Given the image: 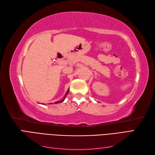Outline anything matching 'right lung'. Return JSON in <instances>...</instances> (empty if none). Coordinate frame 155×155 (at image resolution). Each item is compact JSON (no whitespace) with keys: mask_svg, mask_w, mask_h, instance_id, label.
Listing matches in <instances>:
<instances>
[{"mask_svg":"<svg viewBox=\"0 0 155 155\" xmlns=\"http://www.w3.org/2000/svg\"><path fill=\"white\" fill-rule=\"evenodd\" d=\"M68 92H69V89H68V91H67V93H66V94H65V96H64V98L63 99L61 100V101H56V102H55V104H59V103H61V102H63L64 100V99H65V97H66V96H67V95L68 94Z\"/></svg>","mask_w":155,"mask_h":155,"instance_id":"1","label":"right lung"}]
</instances>
